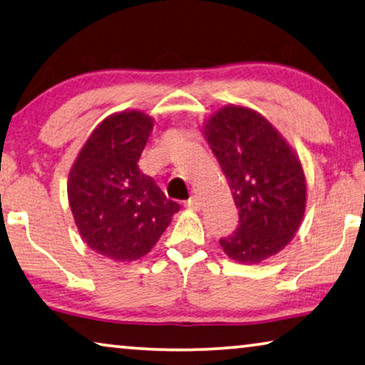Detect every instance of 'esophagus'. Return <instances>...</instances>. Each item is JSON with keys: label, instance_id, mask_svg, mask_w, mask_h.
I'll list each match as a JSON object with an SVG mask.
<instances>
[{"label": "esophagus", "instance_id": "obj_1", "mask_svg": "<svg viewBox=\"0 0 365 365\" xmlns=\"http://www.w3.org/2000/svg\"><path fill=\"white\" fill-rule=\"evenodd\" d=\"M185 206H187V208H190V210L197 211V210H200V200L193 195V197H190L187 201H185Z\"/></svg>", "mask_w": 365, "mask_h": 365}]
</instances>
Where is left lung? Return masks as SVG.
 I'll return each mask as SVG.
<instances>
[{"label":"left lung","mask_w":365,"mask_h":365,"mask_svg":"<svg viewBox=\"0 0 365 365\" xmlns=\"http://www.w3.org/2000/svg\"><path fill=\"white\" fill-rule=\"evenodd\" d=\"M205 138L225 172L239 225L220 244L232 260L259 264L293 239L304 215L307 182L295 152L257 111L225 106Z\"/></svg>","instance_id":"1"}]
</instances>
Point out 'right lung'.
I'll use <instances>...</instances> for the list:
<instances>
[{"label":"right lung","mask_w":365,"mask_h":365,"mask_svg":"<svg viewBox=\"0 0 365 365\" xmlns=\"http://www.w3.org/2000/svg\"><path fill=\"white\" fill-rule=\"evenodd\" d=\"M152 128L143 111L111 114L91 133L68 175V203L81 239L118 262L148 254L180 210L138 167Z\"/></svg>","instance_id":"obj_1"}]
</instances>
